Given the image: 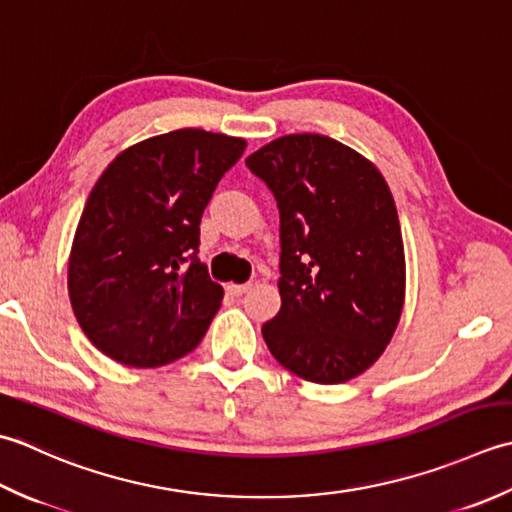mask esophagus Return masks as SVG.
<instances>
[{
    "instance_id": "1",
    "label": "esophagus",
    "mask_w": 512,
    "mask_h": 512,
    "mask_svg": "<svg viewBox=\"0 0 512 512\" xmlns=\"http://www.w3.org/2000/svg\"><path fill=\"white\" fill-rule=\"evenodd\" d=\"M247 289H249V283H245V285H236V283H229V285H227V291H229V294H232V296H243Z\"/></svg>"
}]
</instances>
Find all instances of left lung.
I'll list each match as a JSON object with an SVG mask.
<instances>
[{
    "label": "left lung",
    "instance_id": "8db88e82",
    "mask_svg": "<svg viewBox=\"0 0 512 512\" xmlns=\"http://www.w3.org/2000/svg\"><path fill=\"white\" fill-rule=\"evenodd\" d=\"M245 165L280 214V305L263 338L298 378L340 384L387 349L404 305V247L387 181L356 150L289 134Z\"/></svg>",
    "mask_w": 512,
    "mask_h": 512
}]
</instances>
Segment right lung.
Segmentation results:
<instances>
[{
    "mask_svg": "<svg viewBox=\"0 0 512 512\" xmlns=\"http://www.w3.org/2000/svg\"><path fill=\"white\" fill-rule=\"evenodd\" d=\"M245 141L196 128L132 145L83 207L68 294L79 327L108 358L163 367L203 340L223 287L198 260L201 216Z\"/></svg>",
    "mask_w": 512,
    "mask_h": 512,
    "instance_id": "obj_1",
    "label": "right lung"
}]
</instances>
